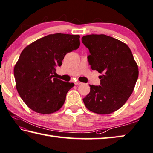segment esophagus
Wrapping results in <instances>:
<instances>
[{"mask_svg":"<svg viewBox=\"0 0 153 153\" xmlns=\"http://www.w3.org/2000/svg\"><path fill=\"white\" fill-rule=\"evenodd\" d=\"M82 84V83L79 82V81H77V82H75V84H76V85H80V84Z\"/></svg>","mask_w":153,"mask_h":153,"instance_id":"1","label":"esophagus"}]
</instances>
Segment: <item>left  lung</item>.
<instances>
[{"label":"left lung","mask_w":153,"mask_h":153,"mask_svg":"<svg viewBox=\"0 0 153 153\" xmlns=\"http://www.w3.org/2000/svg\"><path fill=\"white\" fill-rule=\"evenodd\" d=\"M88 48L91 69L102 74L100 85H89L90 91L83 99L89 110L108 114L126 103L134 90L138 68L126 44L105 35H89L82 38Z\"/></svg>","instance_id":"8db88e82"}]
</instances>
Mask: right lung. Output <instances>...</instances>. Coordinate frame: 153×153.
<instances>
[{"instance_id":"1","label":"right lung","mask_w":153,"mask_h":153,"mask_svg":"<svg viewBox=\"0 0 153 153\" xmlns=\"http://www.w3.org/2000/svg\"><path fill=\"white\" fill-rule=\"evenodd\" d=\"M79 35H49L26 47L14 68L16 88L32 110L51 114L59 110L74 84L55 77L65 55L79 48Z\"/></svg>"}]
</instances>
